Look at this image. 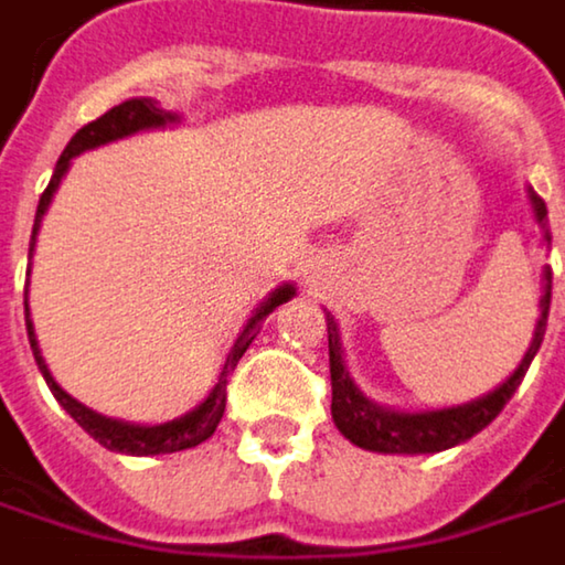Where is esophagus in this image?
Wrapping results in <instances>:
<instances>
[{
    "mask_svg": "<svg viewBox=\"0 0 565 565\" xmlns=\"http://www.w3.org/2000/svg\"><path fill=\"white\" fill-rule=\"evenodd\" d=\"M316 276H319V273H316V269H309V282H312V279H316Z\"/></svg>",
    "mask_w": 565,
    "mask_h": 565,
    "instance_id": "esophagus-1",
    "label": "esophagus"
}]
</instances>
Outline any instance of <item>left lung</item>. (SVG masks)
Returning <instances> with one entry per match:
<instances>
[{"mask_svg": "<svg viewBox=\"0 0 565 565\" xmlns=\"http://www.w3.org/2000/svg\"><path fill=\"white\" fill-rule=\"evenodd\" d=\"M530 202L536 223L543 226V239L550 243V230H546V202L530 189ZM550 296H553V273H543V299H540V322L533 332V342L526 349L523 363L513 370V376L497 386L492 393L462 403V406H449V409H423V413H399V409H386L376 406L373 399L363 396V390L352 383L345 360H342V342H339V326L335 319L326 312V329H329V380H332V423L335 429L363 449L373 452H443L449 446H459L466 439H472L479 429H486L492 419L503 413V406L513 399V393L520 390L533 356L540 352L543 332H546V316H550Z\"/></svg>", "mask_w": 565, "mask_h": 565, "instance_id": "8db88e82", "label": "left lung"}]
</instances>
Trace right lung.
Wrapping results in <instances>:
<instances>
[{
  "label": "right lung",
  "mask_w": 565,
  "mask_h": 565,
  "mask_svg": "<svg viewBox=\"0 0 565 565\" xmlns=\"http://www.w3.org/2000/svg\"><path fill=\"white\" fill-rule=\"evenodd\" d=\"M179 116H172V113H166V109H159V103L156 99H126V103H119V106H113L106 116H99L96 122H89V126H83L73 139H68V146H65V152L58 156V162H55V172H52V179H49V185H45V192L39 195V209H35V226H32V243H29V259H32V246H35V233H39V223H42V216H45V209H49V202H52V192L58 189V182H62V175H65V169H68V162H73L79 152H86V149H96V146H106V142H116V139H126V136H132V132H142V129H162V126H169V122H175ZM32 269V266H29ZM29 276V273H25ZM296 296V286H289V282H282L256 312H253V319L243 326V332H239V339L233 342V349H230V356H226V366H223V373H220V380H216V386H213V393H209L195 409H189L185 416H179V419H169V423H159V426H136V423H122V419H109V416H99V413H93L89 406H83L79 399H73L68 396L55 380H52V373H49V366H45V360H42V349H39V339H35V326H32V319H29V282H25V329H29V345H32V356H35V366H39V373L45 376V383H49V390H52V396L58 399V406L73 416L96 443H103L106 449H116V452H129V456H159V452H179V449H192V446H199V443H205L209 436L216 433V426H220V419H223V413H226V376L236 370V363L243 360V352L249 349V342L256 339V332H259V326H263V319L276 309V306H282V302H289Z\"/></svg>",
  "instance_id": "1"
}]
</instances>
